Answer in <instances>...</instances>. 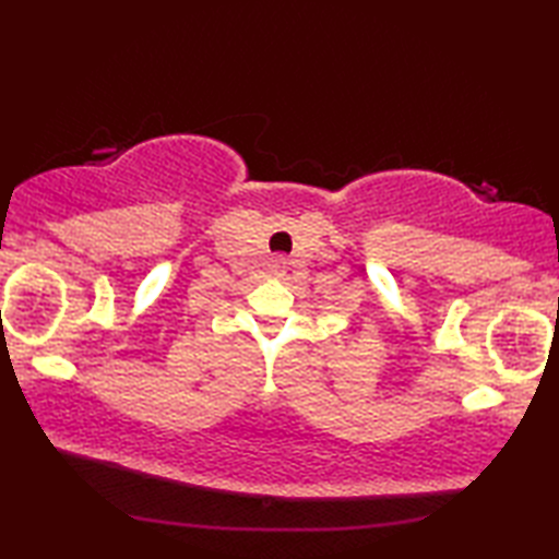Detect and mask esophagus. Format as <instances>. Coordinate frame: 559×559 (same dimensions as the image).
I'll use <instances>...</instances> for the list:
<instances>
[{
  "mask_svg": "<svg viewBox=\"0 0 559 559\" xmlns=\"http://www.w3.org/2000/svg\"><path fill=\"white\" fill-rule=\"evenodd\" d=\"M283 264H286V259H283V257H276V266H283Z\"/></svg>",
  "mask_w": 559,
  "mask_h": 559,
  "instance_id": "obj_1",
  "label": "esophagus"
}]
</instances>
